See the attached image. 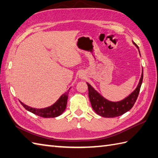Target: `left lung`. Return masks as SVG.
Here are the masks:
<instances>
[{
	"instance_id": "1",
	"label": "left lung",
	"mask_w": 158,
	"mask_h": 158,
	"mask_svg": "<svg viewBox=\"0 0 158 158\" xmlns=\"http://www.w3.org/2000/svg\"><path fill=\"white\" fill-rule=\"evenodd\" d=\"M143 79V70L139 85L135 91L125 99L116 102L109 101L103 98L89 83H87L88 87L89 98L92 109L98 115L104 117H115L123 115L132 109L135 105L136 100L138 98Z\"/></svg>"
}]
</instances>
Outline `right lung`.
Instances as JSON below:
<instances>
[{"label":"right lung","instance_id":"add662e5","mask_svg":"<svg viewBox=\"0 0 158 158\" xmlns=\"http://www.w3.org/2000/svg\"><path fill=\"white\" fill-rule=\"evenodd\" d=\"M69 92V91L68 90V92H66L64 94L60 96V98L57 100V102L56 103L53 104L51 106L47 107V108L45 109L32 108V107H30L27 105H24V104L22 103V102H19L26 110L35 114L36 115L45 117V118L56 117L60 115L64 111L67 105V99H68Z\"/></svg>","mask_w":158,"mask_h":158}]
</instances>
